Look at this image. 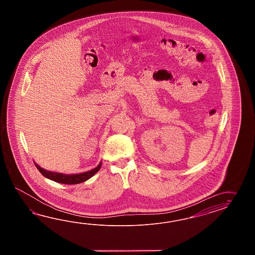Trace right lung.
Returning a JSON list of instances; mask_svg holds the SVG:
<instances>
[{
  "label": "right lung",
  "instance_id": "1",
  "mask_svg": "<svg viewBox=\"0 0 255 255\" xmlns=\"http://www.w3.org/2000/svg\"><path fill=\"white\" fill-rule=\"evenodd\" d=\"M35 166L37 167L38 171L42 174L45 178H48L50 180L56 181L59 183H62V184H78V183L84 182L88 179H90L91 177H93L94 175L97 173L101 168V162L98 165V167H96V168L89 170V171H86V172L79 174H69V175L68 174L52 172V171L46 170L41 167H39L37 163H35Z\"/></svg>",
  "mask_w": 255,
  "mask_h": 255
}]
</instances>
